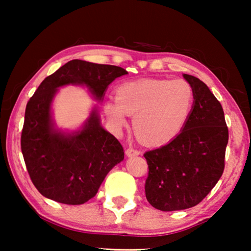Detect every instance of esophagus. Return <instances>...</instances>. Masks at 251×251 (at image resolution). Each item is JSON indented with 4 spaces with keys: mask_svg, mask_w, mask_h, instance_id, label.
I'll return each mask as SVG.
<instances>
[{
    "mask_svg": "<svg viewBox=\"0 0 251 251\" xmlns=\"http://www.w3.org/2000/svg\"><path fill=\"white\" fill-rule=\"evenodd\" d=\"M126 154L128 156H136V155H139L140 151L133 149V147H128V149H126Z\"/></svg>",
    "mask_w": 251,
    "mask_h": 251,
    "instance_id": "esophagus-1",
    "label": "esophagus"
}]
</instances>
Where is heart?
Wrapping results in <instances>:
<instances>
[{
    "instance_id": "1",
    "label": "heart",
    "mask_w": 251,
    "mask_h": 251,
    "mask_svg": "<svg viewBox=\"0 0 251 251\" xmlns=\"http://www.w3.org/2000/svg\"><path fill=\"white\" fill-rule=\"evenodd\" d=\"M195 94L185 80H139L115 89V101L105 104V113L115 129L128 125L133 115V130L151 145H163L181 132L190 119Z\"/></svg>"
}]
</instances>
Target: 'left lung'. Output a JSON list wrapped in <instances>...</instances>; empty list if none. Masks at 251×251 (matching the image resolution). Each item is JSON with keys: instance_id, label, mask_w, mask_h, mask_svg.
<instances>
[{"instance_id": "left-lung-1", "label": "left lung", "mask_w": 251, "mask_h": 251, "mask_svg": "<svg viewBox=\"0 0 251 251\" xmlns=\"http://www.w3.org/2000/svg\"><path fill=\"white\" fill-rule=\"evenodd\" d=\"M184 77L195 94L186 126L169 144L144 154L149 164L146 199L162 211L200 203L225 168L228 129L221 102L200 78L188 74Z\"/></svg>"}]
</instances>
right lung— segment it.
<instances>
[{"label":"right lung","instance_id":"1","mask_svg":"<svg viewBox=\"0 0 251 251\" xmlns=\"http://www.w3.org/2000/svg\"><path fill=\"white\" fill-rule=\"evenodd\" d=\"M125 68L74 59L44 78L26 105L20 146L30 180L43 197L65 204H82L94 198L125 152L121 143L102 129L96 111L81 131H54L50 105L57 88L84 84L98 99Z\"/></svg>","mask_w":251,"mask_h":251}]
</instances>
